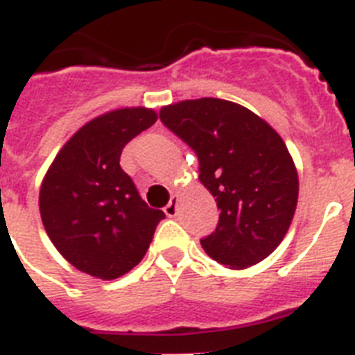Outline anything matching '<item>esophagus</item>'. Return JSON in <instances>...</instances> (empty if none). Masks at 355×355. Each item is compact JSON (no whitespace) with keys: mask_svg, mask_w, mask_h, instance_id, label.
<instances>
[{"mask_svg":"<svg viewBox=\"0 0 355 355\" xmlns=\"http://www.w3.org/2000/svg\"><path fill=\"white\" fill-rule=\"evenodd\" d=\"M178 203H180V196H172L171 201H168V205L165 207V214L168 216V218H174L175 214H178Z\"/></svg>","mask_w":355,"mask_h":355,"instance_id":"esophagus-1","label":"esophagus"}]
</instances>
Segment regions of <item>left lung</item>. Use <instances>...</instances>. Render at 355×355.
Listing matches in <instances>:
<instances>
[{"label":"left lung","mask_w":355,"mask_h":355,"mask_svg":"<svg viewBox=\"0 0 355 355\" xmlns=\"http://www.w3.org/2000/svg\"><path fill=\"white\" fill-rule=\"evenodd\" d=\"M159 119L196 152L216 198L218 227L201 239L214 261L247 268L276 250L294 218L300 181L285 141L259 116L218 98L163 107Z\"/></svg>","instance_id":"left-lung-1"}]
</instances>
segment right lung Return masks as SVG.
I'll return each instance as SVG.
<instances>
[{"label":"right lung","instance_id":"right-lung-1","mask_svg":"<svg viewBox=\"0 0 355 355\" xmlns=\"http://www.w3.org/2000/svg\"><path fill=\"white\" fill-rule=\"evenodd\" d=\"M150 108H119L92 119L63 145L40 190L41 221L54 247L78 270L116 279L148 250L163 210L150 209L119 157L150 128Z\"/></svg>","mask_w":355,"mask_h":355}]
</instances>
